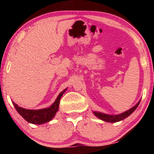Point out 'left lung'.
Returning a JSON list of instances; mask_svg holds the SVG:
<instances>
[{
  "label": "left lung",
  "mask_w": 154,
  "mask_h": 154,
  "mask_svg": "<svg viewBox=\"0 0 154 154\" xmlns=\"http://www.w3.org/2000/svg\"><path fill=\"white\" fill-rule=\"evenodd\" d=\"M140 103V100L139 101V102L135 105V106H133L131 109H130L129 110L121 113V114L109 115V114H105V113H103L97 112V111H93V113L97 117L99 118V119L101 120H102V121H106V122H109V123H116V122L121 121L122 120L125 119V118L129 116L132 113H133V111L137 109V107L139 106Z\"/></svg>",
  "instance_id": "obj_1"
}]
</instances>
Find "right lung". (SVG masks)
I'll return each mask as SVG.
<instances>
[{"instance_id":"1","label":"right lung","mask_w":154,"mask_h":154,"mask_svg":"<svg viewBox=\"0 0 154 154\" xmlns=\"http://www.w3.org/2000/svg\"><path fill=\"white\" fill-rule=\"evenodd\" d=\"M67 88L60 92L54 102L50 106L49 108H45L38 110H31V109H26L19 106L17 104L12 102L14 108L17 111V112L26 120L29 123L35 124V125H41L47 122H49L53 119L57 112L60 105V99L64 93Z\"/></svg>"}]
</instances>
